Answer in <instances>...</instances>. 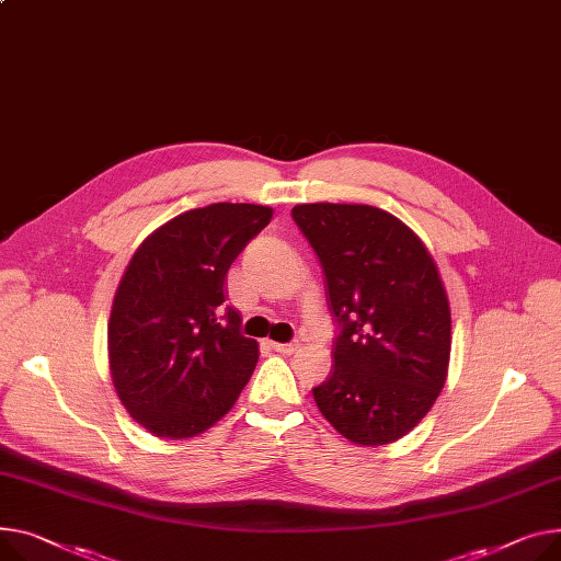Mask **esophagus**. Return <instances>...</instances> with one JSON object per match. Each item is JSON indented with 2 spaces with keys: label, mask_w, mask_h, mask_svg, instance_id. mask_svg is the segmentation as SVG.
Segmentation results:
<instances>
[{
  "label": "esophagus",
  "mask_w": 561,
  "mask_h": 561,
  "mask_svg": "<svg viewBox=\"0 0 561 561\" xmlns=\"http://www.w3.org/2000/svg\"><path fill=\"white\" fill-rule=\"evenodd\" d=\"M271 347L275 350V352H279V354H295L297 350H300V345L297 343H271Z\"/></svg>",
  "instance_id": "1"
}]
</instances>
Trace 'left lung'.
I'll return each instance as SVG.
<instances>
[{"label": "left lung", "mask_w": 561, "mask_h": 561, "mask_svg": "<svg viewBox=\"0 0 561 561\" xmlns=\"http://www.w3.org/2000/svg\"><path fill=\"white\" fill-rule=\"evenodd\" d=\"M339 322L331 375L313 388L324 420L354 444L413 431L444 388L451 309L422 239L371 205H295Z\"/></svg>", "instance_id": "1"}]
</instances>
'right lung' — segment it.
Returning a JSON list of instances; mask_svg holds the SVG:
<instances>
[{"mask_svg": "<svg viewBox=\"0 0 561 561\" xmlns=\"http://www.w3.org/2000/svg\"><path fill=\"white\" fill-rule=\"evenodd\" d=\"M273 209L214 203L158 228L133 254L107 322L112 383L148 433L194 437L250 381L259 345L226 307V277Z\"/></svg>", "mask_w": 561, "mask_h": 561, "instance_id": "add662e5", "label": "right lung"}]
</instances>
